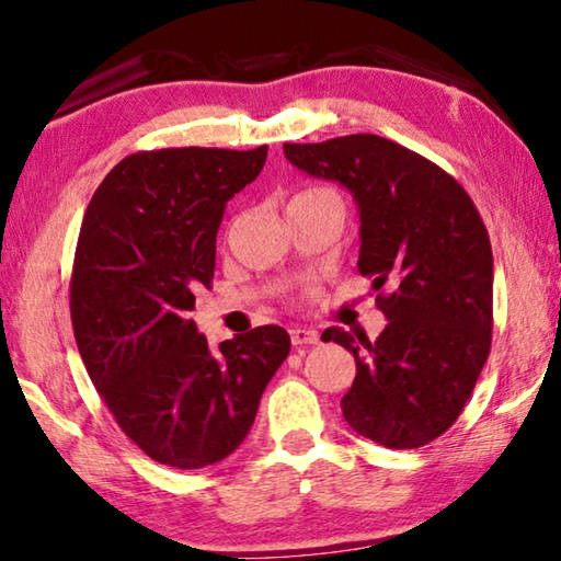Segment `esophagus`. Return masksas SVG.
Returning <instances> with one entry per match:
<instances>
[{"label":"esophagus","mask_w":561,"mask_h":561,"mask_svg":"<svg viewBox=\"0 0 561 561\" xmlns=\"http://www.w3.org/2000/svg\"><path fill=\"white\" fill-rule=\"evenodd\" d=\"M289 340L295 346H305V344H317L319 342V332L317 329H307V327H291L289 329Z\"/></svg>","instance_id":"1"}]
</instances>
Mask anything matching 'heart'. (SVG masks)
<instances>
[{
	"label": "heart",
	"mask_w": 561,
	"mask_h": 561,
	"mask_svg": "<svg viewBox=\"0 0 561 561\" xmlns=\"http://www.w3.org/2000/svg\"><path fill=\"white\" fill-rule=\"evenodd\" d=\"M322 197H336L334 190L329 186H309V190H301L291 202H305V199H322Z\"/></svg>",
	"instance_id": "1"
}]
</instances>
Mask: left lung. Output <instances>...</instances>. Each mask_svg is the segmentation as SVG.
<instances>
[{
  "label": "left lung",
  "mask_w": 561,
  "mask_h": 561,
  "mask_svg": "<svg viewBox=\"0 0 561 561\" xmlns=\"http://www.w3.org/2000/svg\"><path fill=\"white\" fill-rule=\"evenodd\" d=\"M301 172L340 182L359 207V274L389 324L375 342L329 327L354 354L342 399L354 432L416 449L457 422L492 346V244L465 186L392 139L350 135L284 145Z\"/></svg>",
  "instance_id": "left-lung-1"
}]
</instances>
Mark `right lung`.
Masks as SVG:
<instances>
[{"instance_id":"add662e5","label":"right lung","mask_w":561,"mask_h":561,"mask_svg":"<svg viewBox=\"0 0 561 561\" xmlns=\"http://www.w3.org/2000/svg\"><path fill=\"white\" fill-rule=\"evenodd\" d=\"M266 145L137 152L96 186L79 229L69 312L96 392L159 465L202 469L244 442L289 354L277 324L219 344L190 319L215 277L225 204L256 180Z\"/></svg>"}]
</instances>
